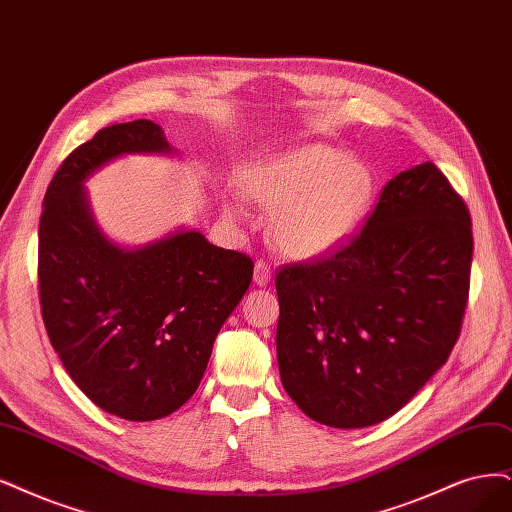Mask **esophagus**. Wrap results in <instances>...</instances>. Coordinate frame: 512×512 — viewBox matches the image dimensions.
I'll return each mask as SVG.
<instances>
[{"label":"esophagus","instance_id":"esophagus-1","mask_svg":"<svg viewBox=\"0 0 512 512\" xmlns=\"http://www.w3.org/2000/svg\"><path fill=\"white\" fill-rule=\"evenodd\" d=\"M270 278H272V270H270V266L263 259H257L255 261V270H253V280H255V285H259V287H266L268 282H270Z\"/></svg>","mask_w":512,"mask_h":512}]
</instances>
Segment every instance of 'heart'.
Masks as SVG:
<instances>
[{
  "instance_id": "heart-1",
  "label": "heart",
  "mask_w": 512,
  "mask_h": 512,
  "mask_svg": "<svg viewBox=\"0 0 512 512\" xmlns=\"http://www.w3.org/2000/svg\"><path fill=\"white\" fill-rule=\"evenodd\" d=\"M369 168L346 151L304 145L251 170L249 192L272 208V234L291 257L333 251L361 221L371 196ZM230 213L240 217L238 204Z\"/></svg>"
}]
</instances>
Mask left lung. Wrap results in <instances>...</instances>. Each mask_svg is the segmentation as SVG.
I'll list each match as a JSON object with an SVG mask.
<instances>
[{
  "mask_svg": "<svg viewBox=\"0 0 512 512\" xmlns=\"http://www.w3.org/2000/svg\"><path fill=\"white\" fill-rule=\"evenodd\" d=\"M470 263L468 206L441 170L390 179L361 232L276 274L278 369L295 405L331 428L405 407L458 342Z\"/></svg>",
  "mask_w": 512,
  "mask_h": 512,
  "instance_id": "obj_1",
  "label": "left lung"
}]
</instances>
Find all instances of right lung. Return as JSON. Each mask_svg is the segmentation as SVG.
<instances>
[{
    "mask_svg": "<svg viewBox=\"0 0 512 512\" xmlns=\"http://www.w3.org/2000/svg\"><path fill=\"white\" fill-rule=\"evenodd\" d=\"M124 154L173 147L158 124L135 120L73 149L44 198L37 282L50 344L71 380L103 411L151 422L196 392L253 261L194 230L139 249L113 244L94 223L84 181Z\"/></svg>",
    "mask_w": 512,
    "mask_h": 512,
    "instance_id": "add662e5",
    "label": "right lung"
}]
</instances>
